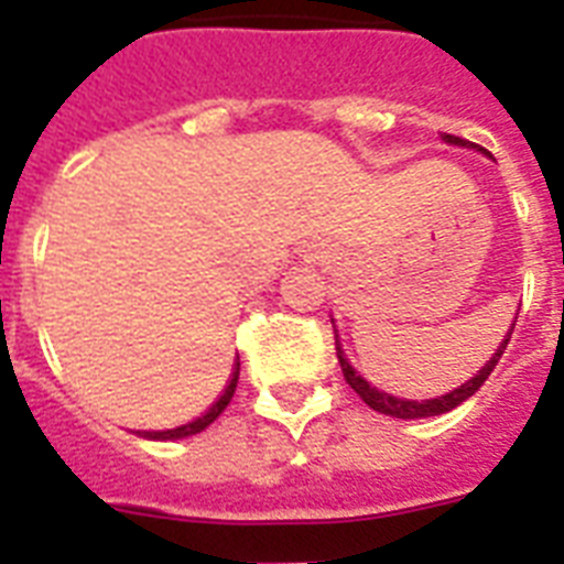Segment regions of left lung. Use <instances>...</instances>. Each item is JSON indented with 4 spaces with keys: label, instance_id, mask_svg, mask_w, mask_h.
I'll list each match as a JSON object with an SVG mask.
<instances>
[{
    "label": "left lung",
    "instance_id": "8db88e82",
    "mask_svg": "<svg viewBox=\"0 0 564 564\" xmlns=\"http://www.w3.org/2000/svg\"><path fill=\"white\" fill-rule=\"evenodd\" d=\"M445 140L451 145H465V149H474V143H468V140H463V137L445 134ZM509 336H512V330H509L507 339L498 345V351L491 354V360L486 362V366H482V369L477 371L471 380H468V383H463L459 389H454V392L442 394V398H433V401H403V398H394V394L380 392L377 386H369V380H362V377L351 369V362L345 360L343 348H339V336H336V357H339V366H343L345 383L351 386L354 392L360 394L362 401L369 403L371 410L383 412V415H392V419H427V415H442V412H451L454 406H459L463 401H468V398H471V394L477 392L482 383H486V377H489L491 371H495V366H498L500 354L507 351Z\"/></svg>",
    "mask_w": 564,
    "mask_h": 564
}]
</instances>
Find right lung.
Instances as JSON below:
<instances>
[{
  "label": "right lung",
  "instance_id": "right-lung-1",
  "mask_svg": "<svg viewBox=\"0 0 564 564\" xmlns=\"http://www.w3.org/2000/svg\"><path fill=\"white\" fill-rule=\"evenodd\" d=\"M237 380H239V357H237V362H234V371H230V380H228V386H225V392H221L219 398L213 401L210 410L202 412L198 419L189 421V424H181V427H175V430H158V433H145V438H184V436H193V433H202V430L219 419L221 410L228 406L230 398H234V389H237Z\"/></svg>",
  "mask_w": 564,
  "mask_h": 564
}]
</instances>
